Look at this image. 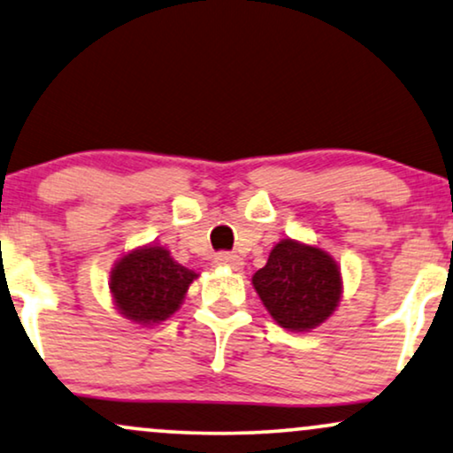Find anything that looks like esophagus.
I'll list each match as a JSON object with an SVG mask.
<instances>
[{
  "instance_id": "1",
  "label": "esophagus",
  "mask_w": 453,
  "mask_h": 453,
  "mask_svg": "<svg viewBox=\"0 0 453 453\" xmlns=\"http://www.w3.org/2000/svg\"><path fill=\"white\" fill-rule=\"evenodd\" d=\"M216 265L220 266H231V269H243V260L239 258L237 254H231V252H220L216 256Z\"/></svg>"
}]
</instances>
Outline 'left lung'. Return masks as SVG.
Returning a JSON list of instances; mask_svg holds the SVG:
<instances>
[{
    "mask_svg": "<svg viewBox=\"0 0 453 453\" xmlns=\"http://www.w3.org/2000/svg\"><path fill=\"white\" fill-rule=\"evenodd\" d=\"M262 304L279 326L309 332L336 311L342 294L340 269L319 248L281 239L252 277Z\"/></svg>",
    "mask_w": 453,
    "mask_h": 453,
    "instance_id": "1",
    "label": "left lung"
}]
</instances>
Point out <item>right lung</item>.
I'll return each instance as SVG.
<instances>
[{
	"instance_id": "1",
	"label": "right lung",
	"mask_w": 453,
	"mask_h": 453,
	"mask_svg": "<svg viewBox=\"0 0 453 453\" xmlns=\"http://www.w3.org/2000/svg\"><path fill=\"white\" fill-rule=\"evenodd\" d=\"M197 273L178 265L161 245L134 250L111 271V294L126 319L155 326L174 315Z\"/></svg>"
}]
</instances>
